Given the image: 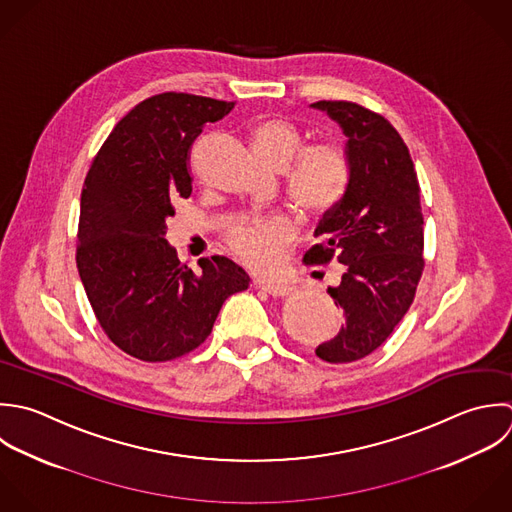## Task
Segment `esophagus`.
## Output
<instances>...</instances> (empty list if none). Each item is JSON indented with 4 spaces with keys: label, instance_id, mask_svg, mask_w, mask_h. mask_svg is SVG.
<instances>
[{
    "label": "esophagus",
    "instance_id": "1",
    "mask_svg": "<svg viewBox=\"0 0 512 512\" xmlns=\"http://www.w3.org/2000/svg\"><path fill=\"white\" fill-rule=\"evenodd\" d=\"M259 287L273 297H287L295 291V287L291 283H283V281H267V283H261Z\"/></svg>",
    "mask_w": 512,
    "mask_h": 512
}]
</instances>
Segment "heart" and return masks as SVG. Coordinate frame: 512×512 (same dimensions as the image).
Returning <instances> with one entry per match:
<instances>
[{"instance_id": "1", "label": "heart", "mask_w": 512, "mask_h": 512, "mask_svg": "<svg viewBox=\"0 0 512 512\" xmlns=\"http://www.w3.org/2000/svg\"><path fill=\"white\" fill-rule=\"evenodd\" d=\"M303 145V133L283 117H267L251 129V149L267 169L289 167L287 197L307 217H321L343 197L349 181V159L341 145L321 141ZM295 227L283 215L257 217L229 231V247L245 265L271 269L279 251L293 239Z\"/></svg>"}]
</instances>
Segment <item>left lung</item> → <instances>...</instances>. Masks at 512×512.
Returning <instances> with one entry per match:
<instances>
[{
	"label": "left lung",
	"mask_w": 512,
	"mask_h": 512,
	"mask_svg": "<svg viewBox=\"0 0 512 512\" xmlns=\"http://www.w3.org/2000/svg\"><path fill=\"white\" fill-rule=\"evenodd\" d=\"M347 137L349 181L315 229L303 261L345 265L327 293L343 309L341 331L317 347L327 363H353L379 349L409 311L425 267L421 189L411 153L379 113L349 101H317Z\"/></svg>",
	"instance_id": "1"
}]
</instances>
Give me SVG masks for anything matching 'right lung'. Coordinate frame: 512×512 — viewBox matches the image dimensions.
<instances>
[{
  "label": "right lung",
  "mask_w": 512,
  "mask_h": 512,
  "mask_svg": "<svg viewBox=\"0 0 512 512\" xmlns=\"http://www.w3.org/2000/svg\"><path fill=\"white\" fill-rule=\"evenodd\" d=\"M235 107L189 93L137 103L109 133L81 191L77 269L105 335L127 355L159 363L197 349L249 275L227 257L193 273L165 239L173 201L191 195L189 149L205 123Z\"/></svg>",
  "instance_id": "add662e5"
}]
</instances>
